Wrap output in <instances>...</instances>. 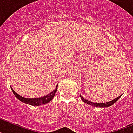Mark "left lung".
<instances>
[{"mask_svg":"<svg viewBox=\"0 0 133 133\" xmlns=\"http://www.w3.org/2000/svg\"><path fill=\"white\" fill-rule=\"evenodd\" d=\"M121 96L122 95H120L119 96H118V97H117V98H114V100L111 101L107 102V103H93V102H91V101H88V100L84 98V97L82 96V95H80V97H81L82 100L84 102V103L88 104V105H92V106H94V107H109V106H111V105H114V104L115 103H116V102L117 101H118V100L120 98V97H121Z\"/></svg>","mask_w":133,"mask_h":133,"instance_id":"obj_1","label":"left lung"}]
</instances>
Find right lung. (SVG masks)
I'll use <instances>...</instances> for the list:
<instances>
[{"instance_id": "1", "label": "right lung", "mask_w": 133, "mask_h": 133, "mask_svg": "<svg viewBox=\"0 0 133 133\" xmlns=\"http://www.w3.org/2000/svg\"><path fill=\"white\" fill-rule=\"evenodd\" d=\"M57 88H58V84L56 85V88L51 92L48 94V95L43 96V97L34 98H25V97H23V96H20V95H19V94L15 92V91L14 90V89L12 88H11L12 92L14 94V95L16 96V98H18L20 101L23 102L24 103L28 104V105H32V106H39V105H45V104L48 103L50 102L51 100L53 99V98L55 96V94L56 92Z\"/></svg>"}]
</instances>
